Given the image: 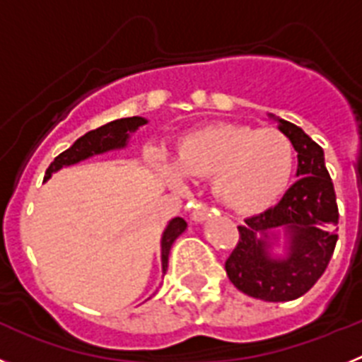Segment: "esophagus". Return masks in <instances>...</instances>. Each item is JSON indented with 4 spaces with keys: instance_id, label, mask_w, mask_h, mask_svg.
Segmentation results:
<instances>
[{
    "instance_id": "1",
    "label": "esophagus",
    "mask_w": 362,
    "mask_h": 362,
    "mask_svg": "<svg viewBox=\"0 0 362 362\" xmlns=\"http://www.w3.org/2000/svg\"><path fill=\"white\" fill-rule=\"evenodd\" d=\"M210 212H212V210H210L209 204L203 203V201H194V203H192L190 217L194 221H197V223H201V221L206 219V217L210 216Z\"/></svg>"
}]
</instances>
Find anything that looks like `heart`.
Returning <instances> with one entry per match:
<instances>
[{
  "label": "heart",
  "instance_id": "heart-1",
  "mask_svg": "<svg viewBox=\"0 0 362 362\" xmlns=\"http://www.w3.org/2000/svg\"><path fill=\"white\" fill-rule=\"evenodd\" d=\"M175 165L166 168L175 183L181 177H210L217 201L238 212L272 204L290 185L296 146L277 129L216 123L187 134L179 141Z\"/></svg>",
  "mask_w": 362,
  "mask_h": 362
}]
</instances>
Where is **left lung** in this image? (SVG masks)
<instances>
[{
	"mask_svg": "<svg viewBox=\"0 0 362 362\" xmlns=\"http://www.w3.org/2000/svg\"><path fill=\"white\" fill-rule=\"evenodd\" d=\"M279 129L297 150V181L283 199L238 226L239 241L226 259V276L246 296L268 303L305 296L325 274L335 250L339 209L322 148L297 124L279 119ZM277 226L289 230L291 248L284 259H272L257 239Z\"/></svg>",
	"mask_w": 362,
	"mask_h": 362,
	"instance_id": "obj_1",
	"label": "left lung"
}]
</instances>
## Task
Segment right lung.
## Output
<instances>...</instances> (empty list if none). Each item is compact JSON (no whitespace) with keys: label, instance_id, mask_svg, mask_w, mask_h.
<instances>
[{"label":"right lung","instance_id":"1","mask_svg":"<svg viewBox=\"0 0 362 362\" xmlns=\"http://www.w3.org/2000/svg\"><path fill=\"white\" fill-rule=\"evenodd\" d=\"M146 121L143 117H123V119L110 121V123L99 127V129L90 130L86 132L85 136H81L79 139L74 141V145L70 148H66L65 152H62L50 163V166L45 172V179H49L50 174L56 170H59L62 166L74 165V163L81 161V159H86L92 153L105 152V150L117 148V146H124L127 143V137H129L130 132L145 124ZM187 228V223L181 217H175L172 219V223L168 225V228L163 233V241H161V259H163V272H166V267H168V254H170V246L172 243L177 239V235L185 232Z\"/></svg>","mask_w":362,"mask_h":362}]
</instances>
